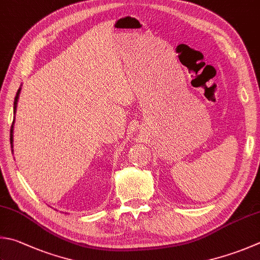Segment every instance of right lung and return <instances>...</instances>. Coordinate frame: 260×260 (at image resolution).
Segmentation results:
<instances>
[{"label": "right lung", "mask_w": 260, "mask_h": 260, "mask_svg": "<svg viewBox=\"0 0 260 260\" xmlns=\"http://www.w3.org/2000/svg\"><path fill=\"white\" fill-rule=\"evenodd\" d=\"M20 90L21 87L19 88L17 91V95L14 97V103H13V114H16L17 112V104H18V100H19V95H20ZM13 124H14V116H13V122L11 125V129H10V144H11V150L13 151Z\"/></svg>", "instance_id": "add662e5"}]
</instances>
